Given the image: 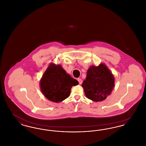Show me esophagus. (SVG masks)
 <instances>
[{
    "mask_svg": "<svg viewBox=\"0 0 146 146\" xmlns=\"http://www.w3.org/2000/svg\"><path fill=\"white\" fill-rule=\"evenodd\" d=\"M77 80H78V81L79 84H82V83H83V80H82V79H80V78H78Z\"/></svg>",
    "mask_w": 146,
    "mask_h": 146,
    "instance_id": "obj_1",
    "label": "esophagus"
}]
</instances>
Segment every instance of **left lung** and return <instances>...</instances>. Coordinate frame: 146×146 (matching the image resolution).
<instances>
[{"label": "left lung", "mask_w": 146, "mask_h": 146, "mask_svg": "<svg viewBox=\"0 0 146 146\" xmlns=\"http://www.w3.org/2000/svg\"><path fill=\"white\" fill-rule=\"evenodd\" d=\"M114 85V76L104 64L91 66L82 84L86 96L95 102L105 100L111 93Z\"/></svg>", "instance_id": "1"}]
</instances>
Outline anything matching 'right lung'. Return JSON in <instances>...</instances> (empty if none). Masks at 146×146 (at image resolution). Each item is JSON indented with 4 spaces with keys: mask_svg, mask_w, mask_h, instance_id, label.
<instances>
[{
    "mask_svg": "<svg viewBox=\"0 0 146 146\" xmlns=\"http://www.w3.org/2000/svg\"><path fill=\"white\" fill-rule=\"evenodd\" d=\"M78 84L60 65L51 64L40 80L42 94L48 100L60 102L69 97L72 86Z\"/></svg>",
    "mask_w": 146,
    "mask_h": 146,
    "instance_id": "right-lung-1",
    "label": "right lung"
}]
</instances>
